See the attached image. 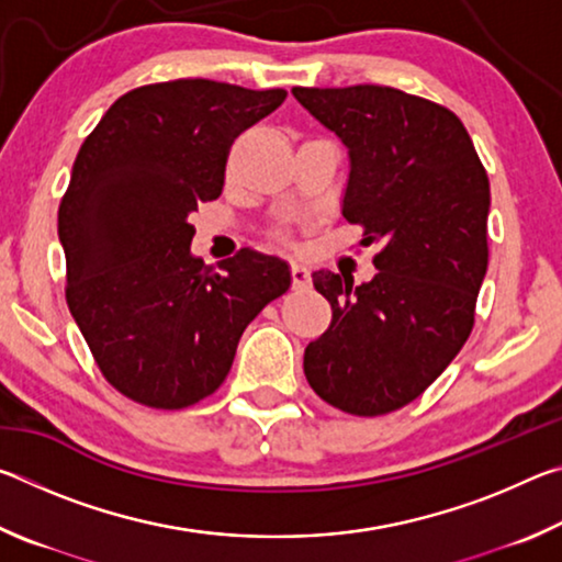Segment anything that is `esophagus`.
<instances>
[{
    "instance_id": "34e87169",
    "label": "esophagus",
    "mask_w": 562,
    "mask_h": 562,
    "mask_svg": "<svg viewBox=\"0 0 562 562\" xmlns=\"http://www.w3.org/2000/svg\"><path fill=\"white\" fill-rule=\"evenodd\" d=\"M290 274H292V290H307L312 284V278H310V270L304 268L302 262H292L290 268Z\"/></svg>"
}]
</instances>
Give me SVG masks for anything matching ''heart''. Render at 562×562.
<instances>
[{"label":"heart","mask_w":562,"mask_h":562,"mask_svg":"<svg viewBox=\"0 0 562 562\" xmlns=\"http://www.w3.org/2000/svg\"><path fill=\"white\" fill-rule=\"evenodd\" d=\"M274 237H278V240H288V231H282V227H280V231H274Z\"/></svg>","instance_id":"obj_1"}]
</instances>
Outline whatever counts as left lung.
Returning <instances> with one entry per match:
<instances>
[{
    "instance_id": "1",
    "label": "left lung",
    "mask_w": 562,
    "mask_h": 562,
    "mask_svg": "<svg viewBox=\"0 0 562 562\" xmlns=\"http://www.w3.org/2000/svg\"><path fill=\"white\" fill-rule=\"evenodd\" d=\"M349 150L341 215L376 243L355 284L317 270L329 329L304 349L319 398L355 416L414 402L469 339L488 268V176L453 111L392 87L292 89Z\"/></svg>"
}]
</instances>
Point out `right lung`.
I'll use <instances>...</instances> for the list:
<instances>
[{
    "label": "right lung",
    "mask_w": 562,
    "mask_h": 562,
    "mask_svg": "<svg viewBox=\"0 0 562 562\" xmlns=\"http://www.w3.org/2000/svg\"><path fill=\"white\" fill-rule=\"evenodd\" d=\"M284 97L211 79L148 83L113 101L79 148L59 205L66 304L101 374L133 402L211 396L245 327L290 290L288 262L247 247L207 268L188 221L223 193L233 140Z\"/></svg>",
    "instance_id": "right-lung-1"
}]
</instances>
